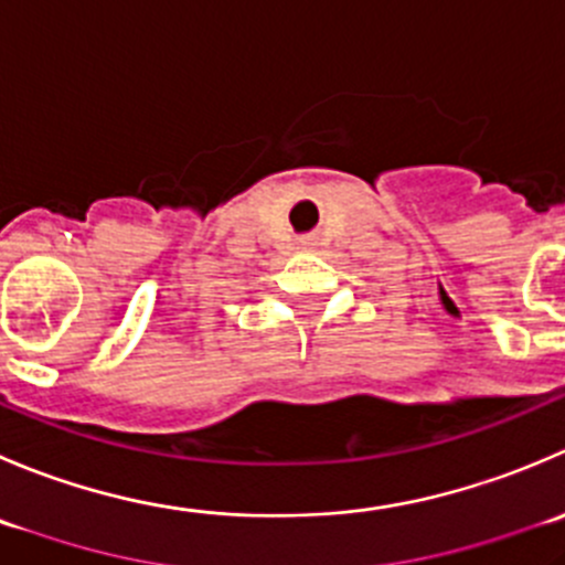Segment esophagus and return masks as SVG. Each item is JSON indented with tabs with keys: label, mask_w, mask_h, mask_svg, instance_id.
<instances>
[{
	"label": "esophagus",
	"mask_w": 565,
	"mask_h": 565,
	"mask_svg": "<svg viewBox=\"0 0 565 565\" xmlns=\"http://www.w3.org/2000/svg\"><path fill=\"white\" fill-rule=\"evenodd\" d=\"M311 245H315V239H311V237L300 239V248H311Z\"/></svg>",
	"instance_id": "esophagus-1"
}]
</instances>
